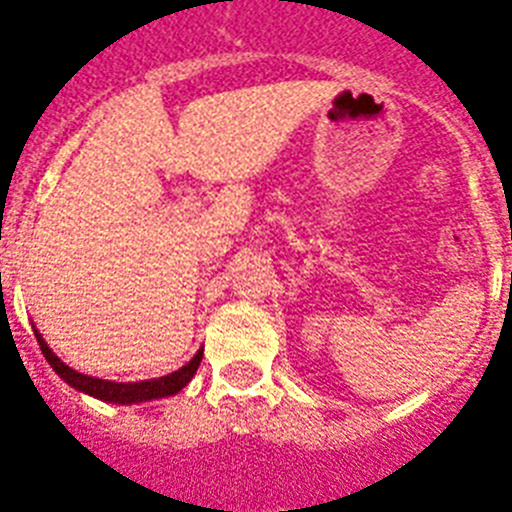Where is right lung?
<instances>
[{"instance_id":"add662e5","label":"right lung","mask_w":512,"mask_h":512,"mask_svg":"<svg viewBox=\"0 0 512 512\" xmlns=\"http://www.w3.org/2000/svg\"><path fill=\"white\" fill-rule=\"evenodd\" d=\"M35 338L40 343L42 356L47 358V364L52 366L57 376L68 386H73L75 391L80 394H88L93 399L100 401H111V404H141V401H151V399H164V396H174L194 379L197 374L199 364H202L204 348H199L194 353L189 364L181 366L179 371H171V374L159 376V379H148V381H128V384H121V381H108V379H95V376L80 374V371L70 369L65 361L52 353V348L47 346V341L42 338V333L35 328Z\"/></svg>"}]
</instances>
